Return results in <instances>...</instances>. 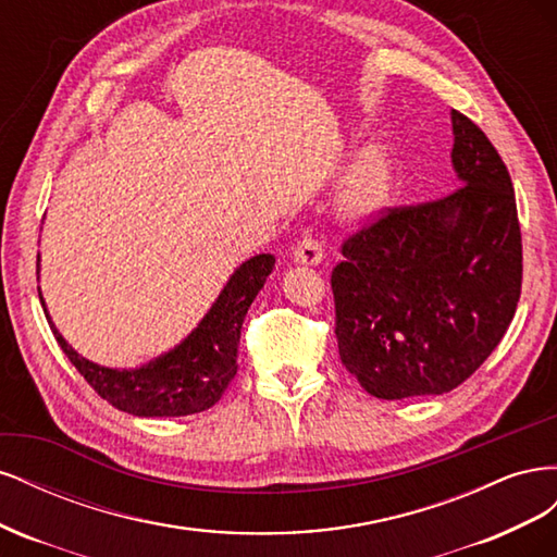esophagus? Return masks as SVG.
<instances>
[{
    "instance_id": "34e87169",
    "label": "esophagus",
    "mask_w": 557,
    "mask_h": 557,
    "mask_svg": "<svg viewBox=\"0 0 557 557\" xmlns=\"http://www.w3.org/2000/svg\"><path fill=\"white\" fill-rule=\"evenodd\" d=\"M293 258L297 264L315 267L320 260H323V244H320L315 237H311V234H307V237H301L293 248Z\"/></svg>"
}]
</instances>
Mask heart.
I'll return each instance as SVG.
<instances>
[{
    "mask_svg": "<svg viewBox=\"0 0 557 557\" xmlns=\"http://www.w3.org/2000/svg\"><path fill=\"white\" fill-rule=\"evenodd\" d=\"M397 193V162L385 144H372L352 158L334 199L346 223H372L393 205Z\"/></svg>",
    "mask_w": 557,
    "mask_h": 557,
    "instance_id": "1",
    "label": "heart"
}]
</instances>
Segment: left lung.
<instances>
[{"instance_id": "obj_1", "label": "left lung", "mask_w": 557, "mask_h": 557, "mask_svg": "<svg viewBox=\"0 0 557 557\" xmlns=\"http://www.w3.org/2000/svg\"><path fill=\"white\" fill-rule=\"evenodd\" d=\"M458 190L393 209L342 246L332 272L336 342L369 395H444L511 325L522 246L511 176L491 139L450 111Z\"/></svg>"}]
</instances>
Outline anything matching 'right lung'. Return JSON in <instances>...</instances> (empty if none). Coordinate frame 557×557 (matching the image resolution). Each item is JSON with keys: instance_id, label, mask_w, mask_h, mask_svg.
<instances>
[{"instance_id": "obj_1", "label": "right lung", "mask_w": 557, "mask_h": 557, "mask_svg": "<svg viewBox=\"0 0 557 557\" xmlns=\"http://www.w3.org/2000/svg\"><path fill=\"white\" fill-rule=\"evenodd\" d=\"M37 258V278L41 269ZM276 258L269 252L246 260L234 269L211 309L181 344L141 367L113 369L83 358L66 344L55 327L39 288L44 313L64 356L72 360L81 376L111 407L139 418H178L211 409L223 397L237 374V350L244 318L258 297Z\"/></svg>"}]
</instances>
